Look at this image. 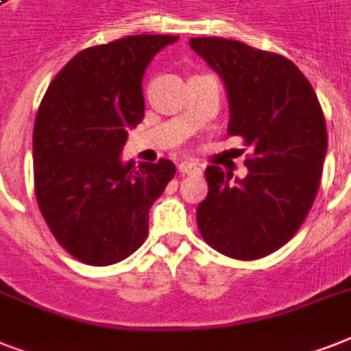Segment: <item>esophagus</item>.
I'll list each match as a JSON object with an SVG mask.
<instances>
[{
  "instance_id": "esophagus-1",
  "label": "esophagus",
  "mask_w": 351,
  "mask_h": 351,
  "mask_svg": "<svg viewBox=\"0 0 351 351\" xmlns=\"http://www.w3.org/2000/svg\"><path fill=\"white\" fill-rule=\"evenodd\" d=\"M178 171L182 175H198L200 173V165L197 162H191V160H182L178 164Z\"/></svg>"
}]
</instances>
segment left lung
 Here are the masks:
<instances>
[{
    "instance_id": "1",
    "label": "left lung",
    "mask_w": 351,
    "mask_h": 351,
    "mask_svg": "<svg viewBox=\"0 0 351 351\" xmlns=\"http://www.w3.org/2000/svg\"><path fill=\"white\" fill-rule=\"evenodd\" d=\"M189 47L224 82L228 132L253 151L244 178L231 182L217 165L206 169L198 230L222 255L262 258L297 233L315 200L328 147L324 114L288 58L226 38H191Z\"/></svg>"
}]
</instances>
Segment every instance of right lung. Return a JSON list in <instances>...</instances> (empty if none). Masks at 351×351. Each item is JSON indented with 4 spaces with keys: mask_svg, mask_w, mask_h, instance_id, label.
<instances>
[{
    "mask_svg": "<svg viewBox=\"0 0 351 351\" xmlns=\"http://www.w3.org/2000/svg\"><path fill=\"white\" fill-rule=\"evenodd\" d=\"M178 36L136 34L78 52L49 85L32 134L34 189L49 230L90 266L123 261L143 244L149 209L175 164L121 160L143 120L142 78Z\"/></svg>",
    "mask_w": 351,
    "mask_h": 351,
    "instance_id": "1",
    "label": "right lung"
}]
</instances>
